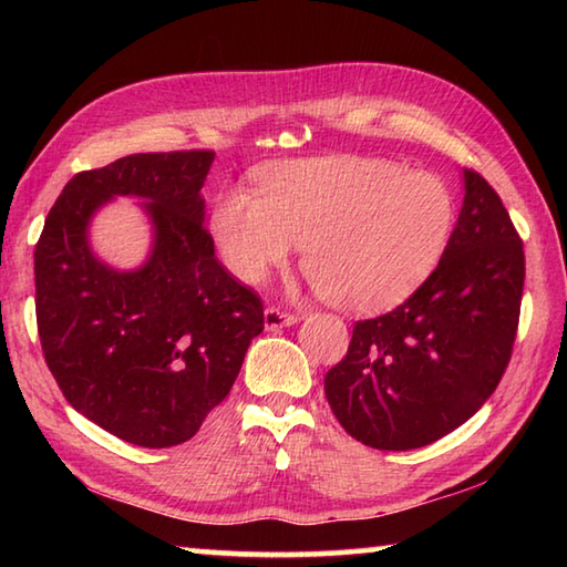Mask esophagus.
<instances>
[{
	"label": "esophagus",
	"mask_w": 567,
	"mask_h": 567,
	"mask_svg": "<svg viewBox=\"0 0 567 567\" xmlns=\"http://www.w3.org/2000/svg\"><path fill=\"white\" fill-rule=\"evenodd\" d=\"M262 319H265V329H268V331H280L285 327H295V323L299 321L297 315H287V311L277 309V307L265 309Z\"/></svg>",
	"instance_id": "1"
}]
</instances>
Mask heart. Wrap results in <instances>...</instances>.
Returning a JSON list of instances; mask_svg holds the SVG:
<instances>
[{
  "instance_id": "1",
  "label": "heart",
  "mask_w": 567,
  "mask_h": 567,
  "mask_svg": "<svg viewBox=\"0 0 567 567\" xmlns=\"http://www.w3.org/2000/svg\"><path fill=\"white\" fill-rule=\"evenodd\" d=\"M455 224L439 175L365 155L277 165L260 197L231 189L214 204L212 238L236 280L258 285L302 246V268L348 311L400 305L436 270Z\"/></svg>"
}]
</instances>
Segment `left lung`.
<instances>
[{"label": "left lung", "instance_id": "8db88e82", "mask_svg": "<svg viewBox=\"0 0 567 567\" xmlns=\"http://www.w3.org/2000/svg\"><path fill=\"white\" fill-rule=\"evenodd\" d=\"M463 207L439 268L390 315L358 321L323 378L339 424L380 451L443 439L497 390L512 358L524 246L485 177L463 171Z\"/></svg>", "mask_w": 567, "mask_h": 567}]
</instances>
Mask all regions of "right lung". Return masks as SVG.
I'll return each instance as SVG.
<instances>
[{
  "mask_svg": "<svg viewBox=\"0 0 567 567\" xmlns=\"http://www.w3.org/2000/svg\"><path fill=\"white\" fill-rule=\"evenodd\" d=\"M212 151L136 153L78 173L35 244V321L65 400L143 449L189 441L234 388L262 302L214 256L202 187ZM116 196L143 198L150 258L118 271L91 250L89 226Z\"/></svg>",
  "mask_w": 567,
  "mask_h": 567,
  "instance_id": "obj_1",
  "label": "right lung"
}]
</instances>
